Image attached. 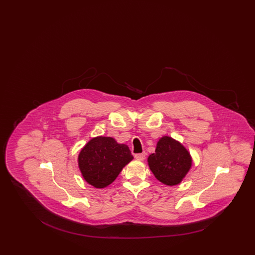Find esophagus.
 Returning <instances> with one entry per match:
<instances>
[{"label":"esophagus","instance_id":"obj_1","mask_svg":"<svg viewBox=\"0 0 255 255\" xmlns=\"http://www.w3.org/2000/svg\"><path fill=\"white\" fill-rule=\"evenodd\" d=\"M146 154L145 153H141V154H135L134 155V158L138 160H143L145 158Z\"/></svg>","mask_w":255,"mask_h":255}]
</instances>
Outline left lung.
<instances>
[{
	"label": "left lung",
	"instance_id": "obj_1",
	"mask_svg": "<svg viewBox=\"0 0 255 255\" xmlns=\"http://www.w3.org/2000/svg\"><path fill=\"white\" fill-rule=\"evenodd\" d=\"M148 164L159 182L177 185L191 168L192 158L181 142L164 135L158 140L155 153L148 157Z\"/></svg>",
	"mask_w": 255,
	"mask_h": 255
}]
</instances>
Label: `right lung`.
I'll return each instance as SVG.
<instances>
[{
	"label": "right lung",
	"mask_w": 255,
	"mask_h": 255,
	"mask_svg": "<svg viewBox=\"0 0 255 255\" xmlns=\"http://www.w3.org/2000/svg\"><path fill=\"white\" fill-rule=\"evenodd\" d=\"M133 158L126 144H120L110 136H97L81 149L78 166L86 182L97 188H104Z\"/></svg>",
	"instance_id": "1"
}]
</instances>
